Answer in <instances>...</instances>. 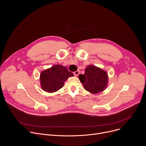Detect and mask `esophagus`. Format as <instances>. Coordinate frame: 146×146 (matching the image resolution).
<instances>
[{
    "instance_id": "34e87169",
    "label": "esophagus",
    "mask_w": 146,
    "mask_h": 146,
    "mask_svg": "<svg viewBox=\"0 0 146 146\" xmlns=\"http://www.w3.org/2000/svg\"><path fill=\"white\" fill-rule=\"evenodd\" d=\"M79 73H80L79 70H76V72H74V74L75 76H77L79 74Z\"/></svg>"
}]
</instances>
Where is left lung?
I'll return each instance as SVG.
<instances>
[{"label":"left lung","mask_w":146,"mask_h":146,"mask_svg":"<svg viewBox=\"0 0 146 146\" xmlns=\"http://www.w3.org/2000/svg\"><path fill=\"white\" fill-rule=\"evenodd\" d=\"M78 78L84 89L93 94L103 91L108 84L107 72L91 65L86 68L84 74H79Z\"/></svg>","instance_id":"left-lung-1"}]
</instances>
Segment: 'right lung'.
Returning a JSON list of instances; mask_svg holds the SVG:
<instances>
[{
    "label": "right lung",
    "mask_w": 146,
    "mask_h": 146,
    "mask_svg": "<svg viewBox=\"0 0 146 146\" xmlns=\"http://www.w3.org/2000/svg\"><path fill=\"white\" fill-rule=\"evenodd\" d=\"M73 76V73L61 65H55L40 73V86L44 91L52 93L63 87L65 81Z\"/></svg>",
    "instance_id": "obj_1"
}]
</instances>
